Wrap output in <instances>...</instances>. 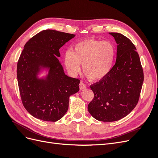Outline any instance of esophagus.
I'll return each instance as SVG.
<instances>
[{
	"mask_svg": "<svg viewBox=\"0 0 158 158\" xmlns=\"http://www.w3.org/2000/svg\"><path fill=\"white\" fill-rule=\"evenodd\" d=\"M79 86H80V89H85V88H86V85H85V84L83 82H82V81L80 82Z\"/></svg>",
	"mask_w": 158,
	"mask_h": 158,
	"instance_id": "1",
	"label": "esophagus"
}]
</instances>
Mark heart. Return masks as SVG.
Returning a JSON list of instances; mask_svg holds the SVG:
<instances>
[{"label": "heart", "instance_id": "obj_1", "mask_svg": "<svg viewBox=\"0 0 158 158\" xmlns=\"http://www.w3.org/2000/svg\"><path fill=\"white\" fill-rule=\"evenodd\" d=\"M115 54L114 45L107 41L88 38L76 44L73 51L64 54V63L72 74H76L82 64V71L92 81L103 79L111 71Z\"/></svg>", "mask_w": 158, "mask_h": 158}]
</instances>
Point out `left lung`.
Instances as JSON below:
<instances>
[{
	"label": "left lung",
	"instance_id": "left-lung-1",
	"mask_svg": "<svg viewBox=\"0 0 158 158\" xmlns=\"http://www.w3.org/2000/svg\"><path fill=\"white\" fill-rule=\"evenodd\" d=\"M115 40L117 59L109 73L90 85L94 94L88 109L99 121L113 122L126 117L139 100L144 73L132 42L118 33H109Z\"/></svg>",
	"mask_w": 158,
	"mask_h": 158
}]
</instances>
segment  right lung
<instances>
[{
  "mask_svg": "<svg viewBox=\"0 0 158 158\" xmlns=\"http://www.w3.org/2000/svg\"><path fill=\"white\" fill-rule=\"evenodd\" d=\"M75 35L43 30L24 45L17 64V78L23 107L33 117L55 122L69 109V98L78 92L80 80L66 75L58 57L59 49ZM44 69L45 78H38Z\"/></svg>",
  "mask_w": 158,
  "mask_h": 158,
  "instance_id": "right-lung-1",
  "label": "right lung"
}]
</instances>
